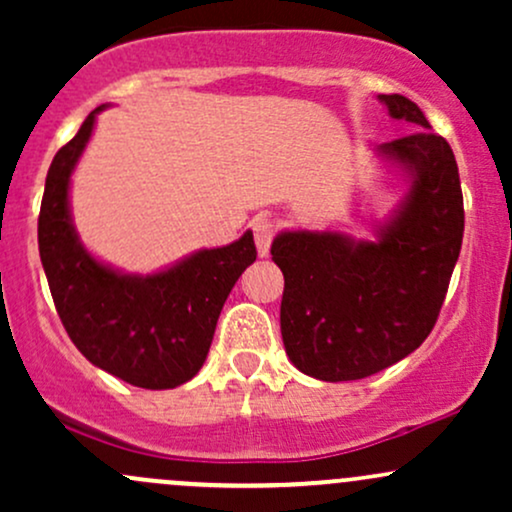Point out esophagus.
Returning <instances> with one entry per match:
<instances>
[{"label":"esophagus","instance_id":"1","mask_svg":"<svg viewBox=\"0 0 512 512\" xmlns=\"http://www.w3.org/2000/svg\"><path fill=\"white\" fill-rule=\"evenodd\" d=\"M250 228H252V236H255L257 252H260V257H267L269 245H272V238H274L272 221H269L267 216H255L250 223Z\"/></svg>","mask_w":512,"mask_h":512}]
</instances>
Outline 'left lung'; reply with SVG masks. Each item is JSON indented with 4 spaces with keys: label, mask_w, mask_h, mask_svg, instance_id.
<instances>
[{
    "label": "left lung",
    "mask_w": 512,
    "mask_h": 512,
    "mask_svg": "<svg viewBox=\"0 0 512 512\" xmlns=\"http://www.w3.org/2000/svg\"><path fill=\"white\" fill-rule=\"evenodd\" d=\"M414 132L375 149L404 195L373 240L342 231H281V337L301 373L361 380L419 349L436 325L462 248L464 209L455 154L409 98L378 96Z\"/></svg>",
    "instance_id": "1"
}]
</instances>
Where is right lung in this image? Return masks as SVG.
<instances>
[{
  "mask_svg": "<svg viewBox=\"0 0 512 512\" xmlns=\"http://www.w3.org/2000/svg\"><path fill=\"white\" fill-rule=\"evenodd\" d=\"M105 108L98 105L52 158L38 219L40 262L64 330L93 366L134 387L170 390L202 368L223 303L255 262V240L245 231L154 274H127L93 257L76 233L69 190Z\"/></svg>",
  "mask_w": 512,
  "mask_h": 512,
  "instance_id": "obj_1",
  "label": "right lung"
}]
</instances>
